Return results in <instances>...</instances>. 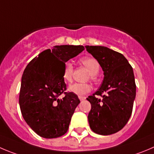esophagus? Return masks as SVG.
<instances>
[{
	"instance_id": "34e87169",
	"label": "esophagus",
	"mask_w": 154,
	"mask_h": 154,
	"mask_svg": "<svg viewBox=\"0 0 154 154\" xmlns=\"http://www.w3.org/2000/svg\"><path fill=\"white\" fill-rule=\"evenodd\" d=\"M79 98L80 100H84L85 99V97H82V96H79Z\"/></svg>"
}]
</instances>
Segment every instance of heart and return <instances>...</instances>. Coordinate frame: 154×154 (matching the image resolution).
<instances>
[{"label":"heart","instance_id":"heart-1","mask_svg":"<svg viewBox=\"0 0 154 154\" xmlns=\"http://www.w3.org/2000/svg\"><path fill=\"white\" fill-rule=\"evenodd\" d=\"M82 64L85 66L90 73V78L94 79L95 76L100 71V64L96 59L92 57H85L80 60ZM74 67L72 63L67 61L65 63L63 71V79L66 82H70L72 80ZM91 90V86L88 83H74L69 87V91L79 96L87 94Z\"/></svg>","mask_w":154,"mask_h":154}]
</instances>
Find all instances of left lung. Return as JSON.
<instances>
[{
	"mask_svg": "<svg viewBox=\"0 0 154 154\" xmlns=\"http://www.w3.org/2000/svg\"><path fill=\"white\" fill-rule=\"evenodd\" d=\"M85 48L98 61L104 75L100 88L87 98L91 105L89 125L98 134H114L126 125L132 112L136 94L132 67L122 54L106 47Z\"/></svg>",
	"mask_w": 154,
	"mask_h": 154,
	"instance_id": "1",
	"label": "left lung"
}]
</instances>
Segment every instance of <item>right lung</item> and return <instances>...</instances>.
Wrapping results in <instances>:
<instances>
[{
    "label": "right lung",
    "instance_id": "obj_1",
    "mask_svg": "<svg viewBox=\"0 0 154 154\" xmlns=\"http://www.w3.org/2000/svg\"><path fill=\"white\" fill-rule=\"evenodd\" d=\"M82 45H60L39 54L29 62L22 76L19 103L26 123L45 138L60 137L68 131L78 96L66 92L63 79L64 64L77 56ZM62 93V99L58 97Z\"/></svg>",
    "mask_w": 154,
    "mask_h": 154
}]
</instances>
